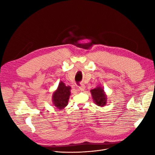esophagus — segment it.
Listing matches in <instances>:
<instances>
[{
    "mask_svg": "<svg viewBox=\"0 0 155 155\" xmlns=\"http://www.w3.org/2000/svg\"><path fill=\"white\" fill-rule=\"evenodd\" d=\"M85 86L84 85H81L80 87H79V91H85Z\"/></svg>",
    "mask_w": 155,
    "mask_h": 155,
    "instance_id": "34e87169",
    "label": "esophagus"
}]
</instances>
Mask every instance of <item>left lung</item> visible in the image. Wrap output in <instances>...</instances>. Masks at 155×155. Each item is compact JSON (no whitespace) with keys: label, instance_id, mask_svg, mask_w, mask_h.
<instances>
[{"label":"left lung","instance_id":"left-lung-1","mask_svg":"<svg viewBox=\"0 0 155 155\" xmlns=\"http://www.w3.org/2000/svg\"><path fill=\"white\" fill-rule=\"evenodd\" d=\"M93 100L97 106L104 107L107 104V96L104 90L101 87H97L96 88L91 91Z\"/></svg>","mask_w":155,"mask_h":155}]
</instances>
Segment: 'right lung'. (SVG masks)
Instances as JSON below:
<instances>
[{
  "instance_id": "obj_1",
  "label": "right lung",
  "mask_w": 155,
  "mask_h": 155,
  "mask_svg": "<svg viewBox=\"0 0 155 155\" xmlns=\"http://www.w3.org/2000/svg\"><path fill=\"white\" fill-rule=\"evenodd\" d=\"M71 87L66 86L65 84L61 81L58 87L52 95V102L54 106L59 109H63L68 105L69 97L70 96Z\"/></svg>"
}]
</instances>
